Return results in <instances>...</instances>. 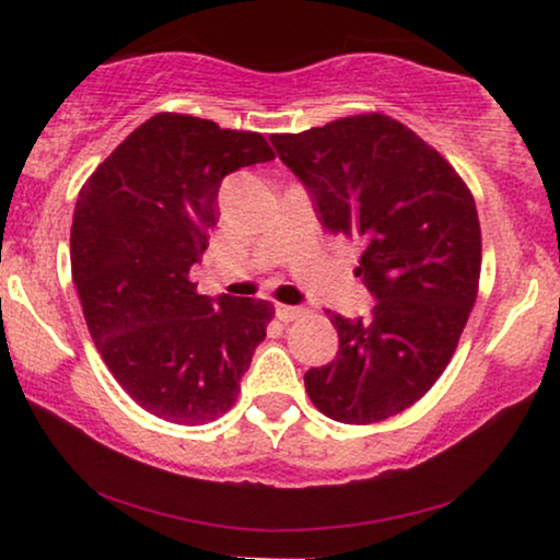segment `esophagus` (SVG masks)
<instances>
[{"instance_id":"34e87169","label":"esophagus","mask_w":560,"mask_h":560,"mask_svg":"<svg viewBox=\"0 0 560 560\" xmlns=\"http://www.w3.org/2000/svg\"><path fill=\"white\" fill-rule=\"evenodd\" d=\"M303 313H305L303 305H282V303L275 305V316H278L282 324H290V320L301 318Z\"/></svg>"}]
</instances>
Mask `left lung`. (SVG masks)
<instances>
[{
    "label": "left lung",
    "mask_w": 560,
    "mask_h": 560,
    "mask_svg": "<svg viewBox=\"0 0 560 560\" xmlns=\"http://www.w3.org/2000/svg\"><path fill=\"white\" fill-rule=\"evenodd\" d=\"M328 234L362 242L357 278L374 308L328 313L339 351L305 372L316 408L349 425L380 423L420 400L454 357L477 301V206L431 144L385 114L272 135Z\"/></svg>",
    "instance_id": "left-lung-1"
}]
</instances>
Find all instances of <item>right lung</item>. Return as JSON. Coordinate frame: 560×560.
<instances>
[{"instance_id":"obj_1","label":"right lung","mask_w":560,"mask_h":560,"mask_svg":"<svg viewBox=\"0 0 560 560\" xmlns=\"http://www.w3.org/2000/svg\"><path fill=\"white\" fill-rule=\"evenodd\" d=\"M275 152L257 132L188 114L135 129L81 188L71 267L98 354L152 416L201 425L226 412L272 305L196 293L190 267L217 226L221 180Z\"/></svg>"}]
</instances>
